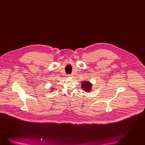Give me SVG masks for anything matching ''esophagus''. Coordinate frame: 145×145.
I'll return each instance as SVG.
<instances>
[{
  "mask_svg": "<svg viewBox=\"0 0 145 145\" xmlns=\"http://www.w3.org/2000/svg\"><path fill=\"white\" fill-rule=\"evenodd\" d=\"M68 76H69V77H70V78H72V77H73V75H72V74H69V75H68Z\"/></svg>",
  "mask_w": 145,
  "mask_h": 145,
  "instance_id": "obj_1",
  "label": "esophagus"
}]
</instances>
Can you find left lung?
<instances>
[{
    "instance_id": "1",
    "label": "left lung",
    "mask_w": 145,
    "mask_h": 145,
    "mask_svg": "<svg viewBox=\"0 0 145 145\" xmlns=\"http://www.w3.org/2000/svg\"><path fill=\"white\" fill-rule=\"evenodd\" d=\"M81 88L85 92H90L92 90V84L88 81H84L81 82Z\"/></svg>"
}]
</instances>
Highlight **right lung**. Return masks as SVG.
Returning <instances> with one entry per match:
<instances>
[{
    "mask_svg": "<svg viewBox=\"0 0 145 145\" xmlns=\"http://www.w3.org/2000/svg\"><path fill=\"white\" fill-rule=\"evenodd\" d=\"M52 88V89H52V90H53V88Z\"/></svg>",
    "mask_w": 145,
    "mask_h": 145,
    "instance_id": "right-lung-1",
    "label": "right lung"
}]
</instances>
